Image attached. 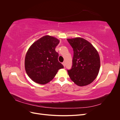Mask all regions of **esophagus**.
I'll list each match as a JSON object with an SVG mask.
<instances>
[{"label":"esophagus","mask_w":120,"mask_h":120,"mask_svg":"<svg viewBox=\"0 0 120 120\" xmlns=\"http://www.w3.org/2000/svg\"><path fill=\"white\" fill-rule=\"evenodd\" d=\"M62 64H63L64 67H65V66H66V64H65V63H64V62H63Z\"/></svg>","instance_id":"esophagus-1"}]
</instances>
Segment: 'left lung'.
<instances>
[{
  "instance_id": "8db88e82",
  "label": "left lung",
  "mask_w": 120,
  "mask_h": 120,
  "mask_svg": "<svg viewBox=\"0 0 120 120\" xmlns=\"http://www.w3.org/2000/svg\"><path fill=\"white\" fill-rule=\"evenodd\" d=\"M74 50L72 67L68 70L71 79L79 86H86L95 80L100 68L98 52L86 40L81 38L68 39Z\"/></svg>"
}]
</instances>
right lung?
I'll use <instances>...</instances> for the list:
<instances>
[{
  "label": "right lung",
  "mask_w": 120,
  "mask_h": 120,
  "mask_svg": "<svg viewBox=\"0 0 120 120\" xmlns=\"http://www.w3.org/2000/svg\"><path fill=\"white\" fill-rule=\"evenodd\" d=\"M59 39L45 35L34 42L28 49L25 58V69L34 82L45 84L52 80L58 70L64 66L58 60L55 48Z\"/></svg>",
  "instance_id": "obj_1"
}]
</instances>
